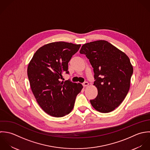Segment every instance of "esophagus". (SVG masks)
<instances>
[{"label":"esophagus","mask_w":150,"mask_h":150,"mask_svg":"<svg viewBox=\"0 0 150 150\" xmlns=\"http://www.w3.org/2000/svg\"><path fill=\"white\" fill-rule=\"evenodd\" d=\"M89 85V83L88 82H84L83 83V86H84V87H86V86H88Z\"/></svg>","instance_id":"esophagus-1"}]
</instances>
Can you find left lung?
<instances>
[{
    "instance_id": "1",
    "label": "left lung",
    "mask_w": 150,
    "mask_h": 150,
    "mask_svg": "<svg viewBox=\"0 0 150 150\" xmlns=\"http://www.w3.org/2000/svg\"><path fill=\"white\" fill-rule=\"evenodd\" d=\"M89 60L94 73L98 94L90 100L93 107L108 113L118 107L126 97L133 68L128 56L106 40L84 44L79 52Z\"/></svg>"
}]
</instances>
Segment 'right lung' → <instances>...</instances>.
Masks as SVG:
<instances>
[{
  "label": "right lung",
  "instance_id": "1",
  "mask_svg": "<svg viewBox=\"0 0 150 150\" xmlns=\"http://www.w3.org/2000/svg\"><path fill=\"white\" fill-rule=\"evenodd\" d=\"M81 45L65 42L50 43L33 54L27 68L32 91L39 106L47 114L62 117L72 110L81 83L61 82L63 73L68 74V64Z\"/></svg>",
  "mask_w": 150,
  "mask_h": 150
}]
</instances>
